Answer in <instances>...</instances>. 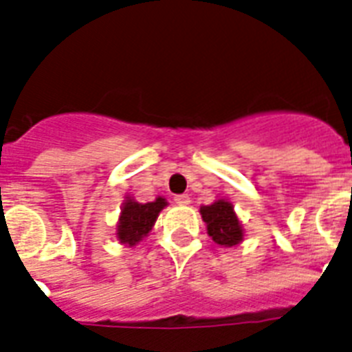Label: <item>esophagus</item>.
<instances>
[{
    "label": "esophagus",
    "instance_id": "esophagus-1",
    "mask_svg": "<svg viewBox=\"0 0 352 352\" xmlns=\"http://www.w3.org/2000/svg\"><path fill=\"white\" fill-rule=\"evenodd\" d=\"M173 201H175V204H179V206H188L190 204V197L186 195H175L173 197Z\"/></svg>",
    "mask_w": 352,
    "mask_h": 352
}]
</instances>
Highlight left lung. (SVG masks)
<instances>
[{
  "label": "left lung",
  "instance_id": "8db88e82",
  "mask_svg": "<svg viewBox=\"0 0 352 352\" xmlns=\"http://www.w3.org/2000/svg\"><path fill=\"white\" fill-rule=\"evenodd\" d=\"M201 215L202 221L208 226V235L217 244L231 248L242 241V236H244L242 226L236 219L231 202L221 199L210 206H202Z\"/></svg>",
  "mask_w": 352,
  "mask_h": 352
}]
</instances>
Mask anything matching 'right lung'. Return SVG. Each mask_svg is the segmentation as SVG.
Masks as SVG:
<instances>
[{
	"mask_svg": "<svg viewBox=\"0 0 352 352\" xmlns=\"http://www.w3.org/2000/svg\"><path fill=\"white\" fill-rule=\"evenodd\" d=\"M166 206V201L159 197L153 202H135L128 199L122 206L119 224H117V239L122 244L135 245L137 242L142 241L150 233L151 226L155 224L157 217Z\"/></svg>",
	"mask_w": 352,
	"mask_h": 352,
	"instance_id": "obj_1",
	"label": "right lung"
}]
</instances>
